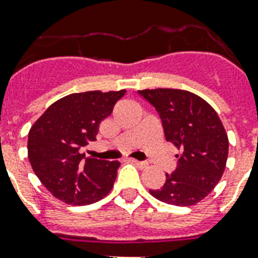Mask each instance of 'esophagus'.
I'll return each mask as SVG.
<instances>
[{
    "label": "esophagus",
    "mask_w": 258,
    "mask_h": 258,
    "mask_svg": "<svg viewBox=\"0 0 258 258\" xmlns=\"http://www.w3.org/2000/svg\"><path fill=\"white\" fill-rule=\"evenodd\" d=\"M130 162H133L134 165L138 166V167H139V169H145V167H147V163H146V162L137 161V159H130Z\"/></svg>",
    "instance_id": "obj_1"
}]
</instances>
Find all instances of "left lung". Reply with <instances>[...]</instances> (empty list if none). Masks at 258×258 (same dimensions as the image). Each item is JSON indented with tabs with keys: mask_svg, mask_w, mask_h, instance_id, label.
Segmentation results:
<instances>
[{
	"mask_svg": "<svg viewBox=\"0 0 258 258\" xmlns=\"http://www.w3.org/2000/svg\"><path fill=\"white\" fill-rule=\"evenodd\" d=\"M162 120L166 141L180 154L161 188L150 190L157 200L175 206H191L216 187L225 171L229 141L213 107L196 93L183 89L138 91Z\"/></svg>",
	"mask_w": 258,
	"mask_h": 258,
	"instance_id": "left-lung-1",
	"label": "left lung"
}]
</instances>
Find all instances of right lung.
Instances as JSON below:
<instances>
[{
    "label": "right lung",
    "mask_w": 258,
    "mask_h": 258,
    "mask_svg": "<svg viewBox=\"0 0 258 258\" xmlns=\"http://www.w3.org/2000/svg\"><path fill=\"white\" fill-rule=\"evenodd\" d=\"M121 91L71 93L54 101L28 135V158L45 188L68 205H89L111 191L117 161L86 158L80 149L96 141L99 124L124 96Z\"/></svg>",
    "instance_id": "obj_1"
}]
</instances>
